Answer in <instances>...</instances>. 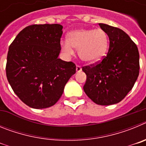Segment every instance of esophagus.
Instances as JSON below:
<instances>
[{
    "label": "esophagus",
    "instance_id": "obj_1",
    "mask_svg": "<svg viewBox=\"0 0 146 146\" xmlns=\"http://www.w3.org/2000/svg\"><path fill=\"white\" fill-rule=\"evenodd\" d=\"M76 71H77V72H80L82 71V68H81L80 66H76Z\"/></svg>",
    "mask_w": 146,
    "mask_h": 146
}]
</instances>
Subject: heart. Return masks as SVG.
Returning <instances> with one entry per match:
<instances>
[{"label": "heart", "mask_w": 146, "mask_h": 146, "mask_svg": "<svg viewBox=\"0 0 146 146\" xmlns=\"http://www.w3.org/2000/svg\"><path fill=\"white\" fill-rule=\"evenodd\" d=\"M62 51L70 57L78 49L80 58L87 64H94L104 56L108 47V36L101 28H80L70 32L67 41L60 42Z\"/></svg>", "instance_id": "heart-1"}]
</instances>
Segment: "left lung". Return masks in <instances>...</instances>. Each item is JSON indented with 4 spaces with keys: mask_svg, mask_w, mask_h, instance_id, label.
<instances>
[{
    "mask_svg": "<svg viewBox=\"0 0 146 146\" xmlns=\"http://www.w3.org/2000/svg\"><path fill=\"white\" fill-rule=\"evenodd\" d=\"M99 25L109 37V50L101 63L82 67L87 76L83 90L96 104L110 105L120 102L133 88L139 75L140 56L137 45L123 31Z\"/></svg>",
    "mask_w": 146,
    "mask_h": 146,
    "instance_id": "obj_1",
    "label": "left lung"
}]
</instances>
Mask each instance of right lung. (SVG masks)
Instances as JSON below:
<instances>
[{"mask_svg": "<svg viewBox=\"0 0 146 146\" xmlns=\"http://www.w3.org/2000/svg\"><path fill=\"white\" fill-rule=\"evenodd\" d=\"M63 26L32 25L18 33L9 46L6 77L17 96L30 108L53 106L76 72L72 62L58 58Z\"/></svg>", "mask_w": 146, "mask_h": 146, "instance_id": "1", "label": "right lung"}]
</instances>
